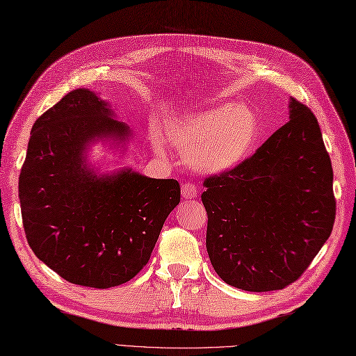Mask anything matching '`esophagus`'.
I'll list each match as a JSON object with an SVG mask.
<instances>
[{
  "instance_id": "34e87169",
  "label": "esophagus",
  "mask_w": 356,
  "mask_h": 356,
  "mask_svg": "<svg viewBox=\"0 0 356 356\" xmlns=\"http://www.w3.org/2000/svg\"><path fill=\"white\" fill-rule=\"evenodd\" d=\"M181 195L184 199H195L197 196V187L193 183H184L181 187Z\"/></svg>"
}]
</instances>
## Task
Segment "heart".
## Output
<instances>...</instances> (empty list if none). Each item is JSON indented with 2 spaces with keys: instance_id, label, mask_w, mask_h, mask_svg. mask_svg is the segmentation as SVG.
I'll list each match as a JSON object with an SVG mask.
<instances>
[{
  "instance_id": "obj_1",
  "label": "heart",
  "mask_w": 356,
  "mask_h": 356,
  "mask_svg": "<svg viewBox=\"0 0 356 356\" xmlns=\"http://www.w3.org/2000/svg\"><path fill=\"white\" fill-rule=\"evenodd\" d=\"M259 137L255 113L245 106L222 104L173 119L166 127L168 142L186 154L193 168L222 172L238 166L254 151ZM155 148L163 154L160 142Z\"/></svg>"
}]
</instances>
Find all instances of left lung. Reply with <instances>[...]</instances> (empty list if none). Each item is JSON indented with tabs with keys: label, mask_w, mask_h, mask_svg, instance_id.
Here are the masks:
<instances>
[{
	"label": "left lung",
	"mask_w": 356,
	"mask_h": 356,
	"mask_svg": "<svg viewBox=\"0 0 356 356\" xmlns=\"http://www.w3.org/2000/svg\"><path fill=\"white\" fill-rule=\"evenodd\" d=\"M332 164L316 116L290 99V120L238 166L204 179L207 252L246 291L298 281L332 232Z\"/></svg>",
	"instance_id": "left-lung-1"
}]
</instances>
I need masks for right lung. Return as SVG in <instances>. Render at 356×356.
<instances>
[{
  "label": "right lung",
  "mask_w": 356,
  "mask_h": 356,
  "mask_svg": "<svg viewBox=\"0 0 356 356\" xmlns=\"http://www.w3.org/2000/svg\"><path fill=\"white\" fill-rule=\"evenodd\" d=\"M88 89L65 95L31 128L19 175L25 237L40 261L67 282L92 289L125 284L149 261L163 223L179 204L177 179L131 170L97 177L86 145L129 129Z\"/></svg>",
  "instance_id": "right-lung-1"
}]
</instances>
